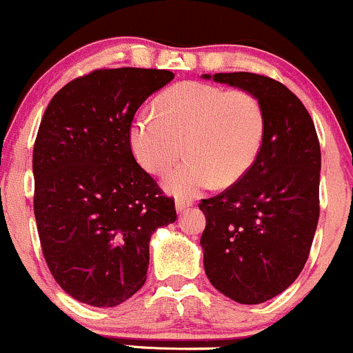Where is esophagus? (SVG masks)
<instances>
[{
	"mask_svg": "<svg viewBox=\"0 0 353 353\" xmlns=\"http://www.w3.org/2000/svg\"><path fill=\"white\" fill-rule=\"evenodd\" d=\"M192 205H194V201H192V199H176V202H175V208L178 212L185 211V209L192 208Z\"/></svg>",
	"mask_w": 353,
	"mask_h": 353,
	"instance_id": "esophagus-1",
	"label": "esophagus"
}]
</instances>
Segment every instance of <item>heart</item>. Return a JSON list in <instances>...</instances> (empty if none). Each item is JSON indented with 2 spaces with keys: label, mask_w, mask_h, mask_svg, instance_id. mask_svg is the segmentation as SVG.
Returning <instances> with one entry per match:
<instances>
[{
  "label": "heart",
  "mask_w": 353,
  "mask_h": 353,
  "mask_svg": "<svg viewBox=\"0 0 353 353\" xmlns=\"http://www.w3.org/2000/svg\"><path fill=\"white\" fill-rule=\"evenodd\" d=\"M264 111L247 90H226L205 82H183L156 101V113L142 111L130 127V145L144 170L163 175L183 154L190 158L166 176V188L194 195L232 185L257 159L264 139Z\"/></svg>",
  "instance_id": "b5f03b06"
}]
</instances>
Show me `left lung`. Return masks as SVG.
Segmentation results:
<instances>
[{"mask_svg": "<svg viewBox=\"0 0 353 353\" xmlns=\"http://www.w3.org/2000/svg\"><path fill=\"white\" fill-rule=\"evenodd\" d=\"M212 80L256 96L266 127L249 172L199 204L204 270L223 295L263 303L287 290L309 257L319 219V139L302 101L278 80L250 72Z\"/></svg>", "mask_w": 353, "mask_h": 353, "instance_id": "1", "label": "left lung"}]
</instances>
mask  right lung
I'll list each match as a JSON object with an SVG mask.
<instances>
[{"label": "right lung", "instance_id": "1", "mask_svg": "<svg viewBox=\"0 0 353 353\" xmlns=\"http://www.w3.org/2000/svg\"><path fill=\"white\" fill-rule=\"evenodd\" d=\"M168 70L99 68L48 104L34 142V214L43 256L68 295L94 307L130 299L148 278L149 240L176 219L175 199L141 168L134 114Z\"/></svg>", "mask_w": 353, "mask_h": 353}]
</instances>
